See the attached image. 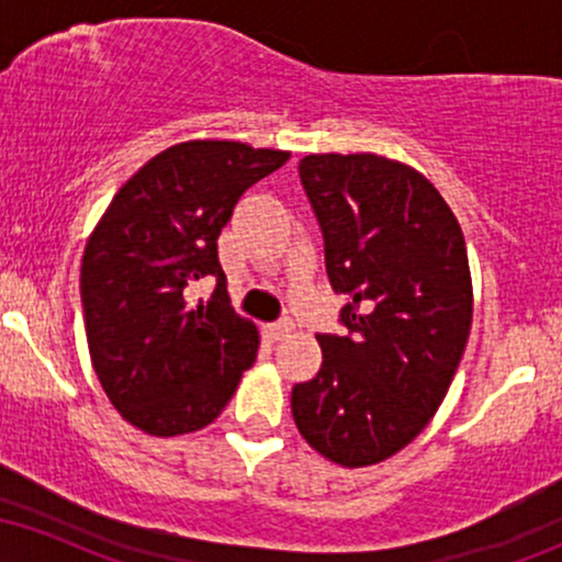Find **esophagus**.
Wrapping results in <instances>:
<instances>
[{
    "mask_svg": "<svg viewBox=\"0 0 562 562\" xmlns=\"http://www.w3.org/2000/svg\"><path fill=\"white\" fill-rule=\"evenodd\" d=\"M293 333V322L290 319H282V322H274V325H269L267 327V335L272 340H282V338H288V335Z\"/></svg>",
    "mask_w": 562,
    "mask_h": 562,
    "instance_id": "obj_1",
    "label": "esophagus"
}]
</instances>
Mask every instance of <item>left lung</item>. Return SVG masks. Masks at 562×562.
<instances>
[{"label":"left lung","instance_id":"left-lung-1","mask_svg":"<svg viewBox=\"0 0 562 562\" xmlns=\"http://www.w3.org/2000/svg\"><path fill=\"white\" fill-rule=\"evenodd\" d=\"M346 293L348 335H317L322 367L290 396L301 436L340 468H370L415 441L447 396L473 325L462 227L420 171L375 153L299 164Z\"/></svg>","mask_w":562,"mask_h":562}]
</instances>
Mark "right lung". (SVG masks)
<instances>
[{"label": "right lung", "mask_w": 562, "mask_h": 562, "mask_svg": "<svg viewBox=\"0 0 562 562\" xmlns=\"http://www.w3.org/2000/svg\"><path fill=\"white\" fill-rule=\"evenodd\" d=\"M288 150L190 139L147 160L89 235L81 303L102 391L147 436L195 434L222 415L256 362L259 330L232 308L216 240L250 184ZM217 277L209 304L183 290Z\"/></svg>", "instance_id": "add662e5"}]
</instances>
